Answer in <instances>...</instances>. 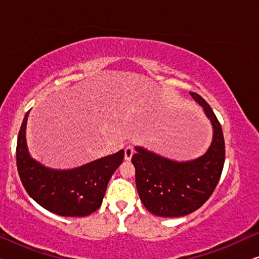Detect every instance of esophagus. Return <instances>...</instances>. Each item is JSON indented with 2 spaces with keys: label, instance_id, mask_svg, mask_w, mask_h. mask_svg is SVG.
I'll return each instance as SVG.
<instances>
[{
  "label": "esophagus",
  "instance_id": "obj_1",
  "mask_svg": "<svg viewBox=\"0 0 259 259\" xmlns=\"http://www.w3.org/2000/svg\"><path fill=\"white\" fill-rule=\"evenodd\" d=\"M134 154V148L133 146H127L125 148V160L130 161L132 159V155Z\"/></svg>",
  "mask_w": 259,
  "mask_h": 259
}]
</instances>
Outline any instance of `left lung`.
<instances>
[{
  "instance_id": "left-lung-1",
  "label": "left lung",
  "mask_w": 259,
  "mask_h": 259,
  "mask_svg": "<svg viewBox=\"0 0 259 259\" xmlns=\"http://www.w3.org/2000/svg\"><path fill=\"white\" fill-rule=\"evenodd\" d=\"M210 120L213 137L208 150L199 158L176 161L146 148L136 146L132 164L136 184L144 206L159 217H183L206 201L221 178L225 160L222 126L206 101L190 93Z\"/></svg>"
}]
</instances>
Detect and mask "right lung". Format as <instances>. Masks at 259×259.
I'll return each mask as SVG.
<instances>
[{"instance_id": "add662e5", "label": "right lung", "mask_w": 259, "mask_h": 259, "mask_svg": "<svg viewBox=\"0 0 259 259\" xmlns=\"http://www.w3.org/2000/svg\"><path fill=\"white\" fill-rule=\"evenodd\" d=\"M24 115L16 146L17 171L27 193L38 205L62 217H84L101 206L113 173L123 159V150L79 167L55 169L31 158L26 140Z\"/></svg>"}]
</instances>
